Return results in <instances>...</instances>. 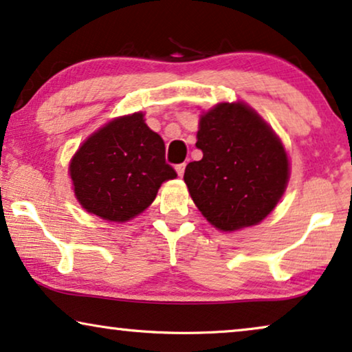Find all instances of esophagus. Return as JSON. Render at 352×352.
<instances>
[{
  "mask_svg": "<svg viewBox=\"0 0 352 352\" xmlns=\"http://www.w3.org/2000/svg\"><path fill=\"white\" fill-rule=\"evenodd\" d=\"M185 167H186V164L184 162V164H179V166H175V170H177V173H179L180 177H184V173H185Z\"/></svg>",
  "mask_w": 352,
  "mask_h": 352,
  "instance_id": "obj_1",
  "label": "esophagus"
}]
</instances>
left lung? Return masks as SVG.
<instances>
[{"instance_id": "1", "label": "left lung", "mask_w": 352, "mask_h": 352, "mask_svg": "<svg viewBox=\"0 0 352 352\" xmlns=\"http://www.w3.org/2000/svg\"><path fill=\"white\" fill-rule=\"evenodd\" d=\"M196 148L184 180L201 214L222 232L265 219L282 198L289 164L282 142L245 102H220L199 119Z\"/></svg>"}]
</instances>
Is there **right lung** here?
Wrapping results in <instances>:
<instances>
[{
    "label": "right lung",
    "instance_id": "right-lung-1",
    "mask_svg": "<svg viewBox=\"0 0 352 352\" xmlns=\"http://www.w3.org/2000/svg\"><path fill=\"white\" fill-rule=\"evenodd\" d=\"M143 112L117 117L87 138L69 166L74 193L87 212L127 222L156 198L177 172L166 162L164 140Z\"/></svg>",
    "mask_w": 352,
    "mask_h": 352
}]
</instances>
